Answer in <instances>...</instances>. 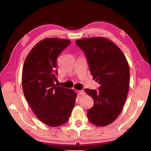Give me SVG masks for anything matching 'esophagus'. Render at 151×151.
Returning <instances> with one entry per match:
<instances>
[{
	"instance_id": "34e87169",
	"label": "esophagus",
	"mask_w": 151,
	"mask_h": 151,
	"mask_svg": "<svg viewBox=\"0 0 151 151\" xmlns=\"http://www.w3.org/2000/svg\"><path fill=\"white\" fill-rule=\"evenodd\" d=\"M78 93L79 95H83V94H85V91L83 90H81V91H78Z\"/></svg>"
}]
</instances>
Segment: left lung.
<instances>
[{
	"mask_svg": "<svg viewBox=\"0 0 151 151\" xmlns=\"http://www.w3.org/2000/svg\"><path fill=\"white\" fill-rule=\"evenodd\" d=\"M76 44L87 59L93 79L100 85L99 91L86 88L94 99L87 111L91 123L104 127L112 123L121 113L129 87V66L121 49L102 37L76 40Z\"/></svg>",
	"mask_w": 151,
	"mask_h": 151,
	"instance_id": "1",
	"label": "left lung"
}]
</instances>
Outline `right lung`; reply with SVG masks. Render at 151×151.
<instances>
[{"label": "right lung", "instance_id": "add662e5", "mask_svg": "<svg viewBox=\"0 0 151 151\" xmlns=\"http://www.w3.org/2000/svg\"><path fill=\"white\" fill-rule=\"evenodd\" d=\"M70 43L58 38L42 40L30 50L22 69L25 98L37 118L52 127L65 124L75 104V91L54 84L57 58Z\"/></svg>", "mask_w": 151, "mask_h": 151}]
</instances>
